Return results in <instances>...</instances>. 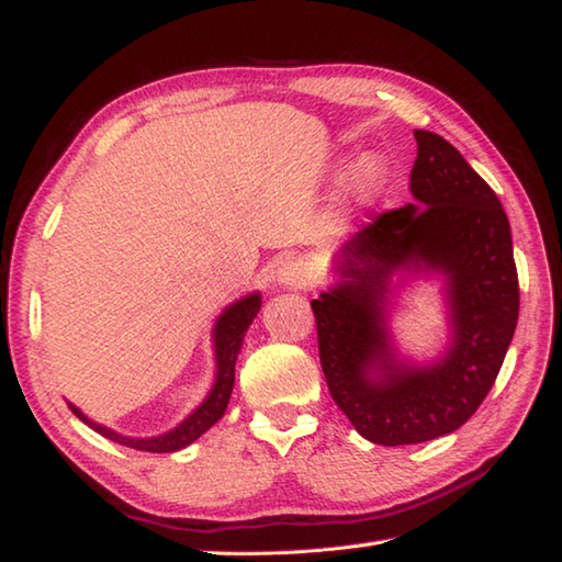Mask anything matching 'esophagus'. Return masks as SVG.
I'll return each instance as SVG.
<instances>
[{
  "label": "esophagus",
  "instance_id": "34e87169",
  "mask_svg": "<svg viewBox=\"0 0 562 562\" xmlns=\"http://www.w3.org/2000/svg\"><path fill=\"white\" fill-rule=\"evenodd\" d=\"M278 282L290 290H306L312 284V272L302 258H284L278 266Z\"/></svg>",
  "mask_w": 562,
  "mask_h": 562
}]
</instances>
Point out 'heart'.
Returning a JSON list of instances; mask_svg holds the SVG:
<instances>
[{"label":"heart","instance_id":"heart-1","mask_svg":"<svg viewBox=\"0 0 562 562\" xmlns=\"http://www.w3.org/2000/svg\"><path fill=\"white\" fill-rule=\"evenodd\" d=\"M381 178V166L374 159H364L357 169V181L362 188H374Z\"/></svg>","mask_w":562,"mask_h":562}]
</instances>
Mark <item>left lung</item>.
Wrapping results in <instances>:
<instances>
[{
    "instance_id": "left-lung-1",
    "label": "left lung",
    "mask_w": 562,
    "mask_h": 562,
    "mask_svg": "<svg viewBox=\"0 0 562 562\" xmlns=\"http://www.w3.org/2000/svg\"><path fill=\"white\" fill-rule=\"evenodd\" d=\"M415 202L381 212L336 256L340 282L312 302L321 369L338 408L374 445L398 447L459 429L505 362L519 318L507 214L457 147L415 130ZM448 278L452 345L435 366H401L385 336L387 278Z\"/></svg>"
}]
</instances>
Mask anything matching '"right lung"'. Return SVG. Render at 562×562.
Masks as SVG:
<instances>
[{"label": "right lung", "mask_w": 562, "mask_h": 562, "mask_svg": "<svg viewBox=\"0 0 562 562\" xmlns=\"http://www.w3.org/2000/svg\"><path fill=\"white\" fill-rule=\"evenodd\" d=\"M258 312H260V294H248L244 300L232 304L220 316L217 326H214V357H217V376H214V386L210 391V396L202 401L181 425L173 427L171 432L159 435V437H147V439L123 437L109 427L89 420L77 405L69 403V411L75 413L81 423H87L91 429H97V432L103 435L105 439H113L117 445L130 447V449L151 451V453H171L188 447L190 441H195L202 432H207V429L224 415L226 405H229L232 389H234L236 357H238V350H241V340L246 336V330L250 324H254Z\"/></svg>", "instance_id": "obj_1"}]
</instances>
